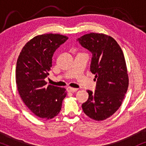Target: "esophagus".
I'll use <instances>...</instances> for the list:
<instances>
[{
	"instance_id": "34e87169",
	"label": "esophagus",
	"mask_w": 146,
	"mask_h": 146,
	"mask_svg": "<svg viewBox=\"0 0 146 146\" xmlns=\"http://www.w3.org/2000/svg\"><path fill=\"white\" fill-rule=\"evenodd\" d=\"M78 90V88H73L68 87L67 88V91L68 92H76Z\"/></svg>"
}]
</instances>
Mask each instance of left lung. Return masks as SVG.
Returning <instances> with one entry per match:
<instances>
[{"mask_svg": "<svg viewBox=\"0 0 146 146\" xmlns=\"http://www.w3.org/2000/svg\"><path fill=\"white\" fill-rule=\"evenodd\" d=\"M76 40L92 54L90 71L97 80L95 91L87 90L88 99L82 110L90 118L104 120L118 110L127 90L124 56L117 42L104 34H87Z\"/></svg>", "mask_w": 146, "mask_h": 146, "instance_id": "left-lung-1", "label": "left lung"}]
</instances>
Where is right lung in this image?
Masks as SVG:
<instances>
[{
	"instance_id": "obj_1",
	"label": "right lung",
	"mask_w": 146,
	"mask_h": 146,
	"mask_svg": "<svg viewBox=\"0 0 146 146\" xmlns=\"http://www.w3.org/2000/svg\"><path fill=\"white\" fill-rule=\"evenodd\" d=\"M68 39L58 34H44L34 37L26 44L17 60L16 83L23 102L38 117L50 119L60 111L66 96V89L48 85L54 53Z\"/></svg>"
}]
</instances>
